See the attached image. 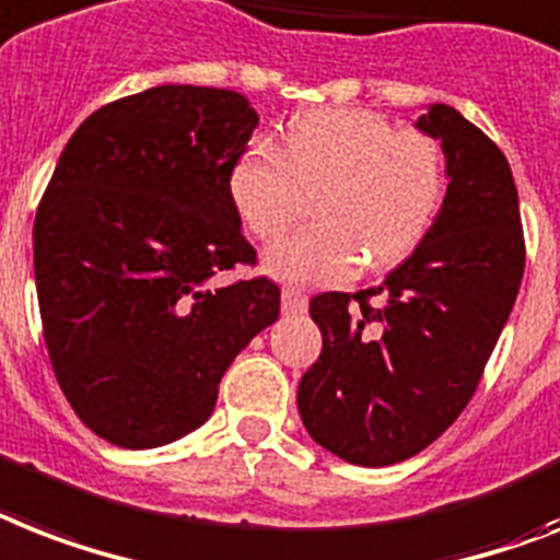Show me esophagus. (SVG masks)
I'll list each match as a JSON object with an SVG mask.
<instances>
[{"mask_svg": "<svg viewBox=\"0 0 560 560\" xmlns=\"http://www.w3.org/2000/svg\"><path fill=\"white\" fill-rule=\"evenodd\" d=\"M307 307V295L302 288H284L281 290V311L284 313H302Z\"/></svg>", "mask_w": 560, "mask_h": 560, "instance_id": "obj_1", "label": "esophagus"}]
</instances>
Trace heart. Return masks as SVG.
I'll use <instances>...</instances> for the list:
<instances>
[{"label":"heart","instance_id":"b5f03b06","mask_svg":"<svg viewBox=\"0 0 560 560\" xmlns=\"http://www.w3.org/2000/svg\"><path fill=\"white\" fill-rule=\"evenodd\" d=\"M445 184L438 138L362 108L304 112L279 149L253 140L226 177L241 221L261 241L281 238L319 192V224L265 258L284 281H342L362 258L371 270L406 261L438 221Z\"/></svg>","mask_w":560,"mask_h":560}]
</instances>
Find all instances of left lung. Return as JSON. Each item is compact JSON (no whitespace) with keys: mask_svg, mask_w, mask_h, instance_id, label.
<instances>
[{"mask_svg":"<svg viewBox=\"0 0 560 560\" xmlns=\"http://www.w3.org/2000/svg\"><path fill=\"white\" fill-rule=\"evenodd\" d=\"M417 129L445 154L443 209L380 288L313 295L322 353L299 413L322 448L357 466L420 454L475 397L524 279V230L503 152L452 106Z\"/></svg>","mask_w":560,"mask_h":560,"instance_id":"left-lung-1","label":"left lung"}]
</instances>
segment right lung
Segmentation results:
<instances>
[{
    "mask_svg": "<svg viewBox=\"0 0 560 560\" xmlns=\"http://www.w3.org/2000/svg\"><path fill=\"white\" fill-rule=\"evenodd\" d=\"M258 126L230 89L154 85L71 135L34 221V276L57 383L97 438L154 448L209 420L218 383L279 319L226 177Z\"/></svg>",
    "mask_w": 560,
    "mask_h": 560,
    "instance_id": "add662e5",
    "label": "right lung"
}]
</instances>
